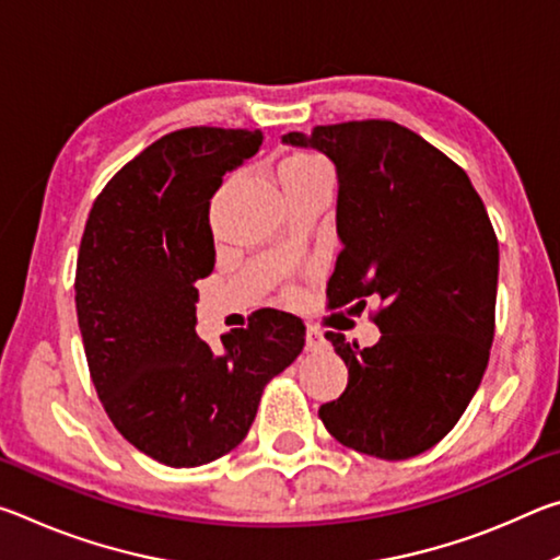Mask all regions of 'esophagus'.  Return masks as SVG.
<instances>
[{
    "instance_id": "34e87169",
    "label": "esophagus",
    "mask_w": 560,
    "mask_h": 560,
    "mask_svg": "<svg viewBox=\"0 0 560 560\" xmlns=\"http://www.w3.org/2000/svg\"><path fill=\"white\" fill-rule=\"evenodd\" d=\"M306 348L308 350H324L326 348V338L316 326L306 328Z\"/></svg>"
}]
</instances>
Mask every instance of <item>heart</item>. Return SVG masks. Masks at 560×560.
Returning <instances> with one entry per match:
<instances>
[{"instance_id": "1", "label": "heart", "mask_w": 560, "mask_h": 560, "mask_svg": "<svg viewBox=\"0 0 560 560\" xmlns=\"http://www.w3.org/2000/svg\"><path fill=\"white\" fill-rule=\"evenodd\" d=\"M320 175H330L328 165H326L320 158L308 155V153L289 155V158L283 160V163L279 165L281 187H293V185L308 183V179L320 177Z\"/></svg>"}]
</instances>
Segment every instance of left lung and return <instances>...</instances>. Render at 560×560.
Wrapping results in <instances>:
<instances>
[{
	"instance_id": "1",
	"label": "left lung",
	"mask_w": 560,
	"mask_h": 560,
	"mask_svg": "<svg viewBox=\"0 0 560 560\" xmlns=\"http://www.w3.org/2000/svg\"><path fill=\"white\" fill-rule=\"evenodd\" d=\"M283 143L334 160L343 249L328 303L375 299L383 334L358 348L328 330L348 385L318 407L320 422L355 452L417 457L457 424L489 363L499 242L487 207L454 160L400 122H334Z\"/></svg>"
}]
</instances>
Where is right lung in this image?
I'll return each mask as SVG.
<instances>
[{"label": "right lung", "instance_id": "1", "mask_svg": "<svg viewBox=\"0 0 560 560\" xmlns=\"http://www.w3.org/2000/svg\"><path fill=\"white\" fill-rule=\"evenodd\" d=\"M259 145L261 130L167 132L108 179L81 236L73 289L91 381L122 438L167 467L232 452L306 340L303 320L277 308L220 350L195 334V283L214 269L210 200Z\"/></svg>", "mask_w": 560, "mask_h": 560}]
</instances>
